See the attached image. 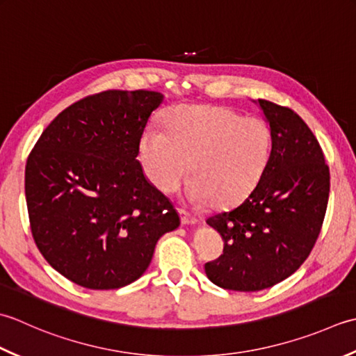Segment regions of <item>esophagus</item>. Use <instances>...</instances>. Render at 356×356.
<instances>
[{"label": "esophagus", "instance_id": "esophagus-1", "mask_svg": "<svg viewBox=\"0 0 356 356\" xmlns=\"http://www.w3.org/2000/svg\"><path fill=\"white\" fill-rule=\"evenodd\" d=\"M178 213H179L181 222H183L184 226H188V224H197V222H198V220L195 218L193 215H191L188 212H186L184 209H178Z\"/></svg>", "mask_w": 356, "mask_h": 356}]
</instances>
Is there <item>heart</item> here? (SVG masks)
Instances as JSON below:
<instances>
[{
  "mask_svg": "<svg viewBox=\"0 0 356 356\" xmlns=\"http://www.w3.org/2000/svg\"><path fill=\"white\" fill-rule=\"evenodd\" d=\"M164 129H149L140 152L150 183L173 193L191 170L186 197L193 204L226 209L257 187L269 163L267 122L224 106L184 104L164 115Z\"/></svg>",
  "mask_w": 356,
  "mask_h": 356,
  "instance_id": "obj_1",
  "label": "heart"
}]
</instances>
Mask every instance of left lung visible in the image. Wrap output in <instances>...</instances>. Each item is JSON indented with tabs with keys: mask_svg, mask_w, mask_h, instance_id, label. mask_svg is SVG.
<instances>
[{
	"mask_svg": "<svg viewBox=\"0 0 356 356\" xmlns=\"http://www.w3.org/2000/svg\"><path fill=\"white\" fill-rule=\"evenodd\" d=\"M272 134L269 163L241 204L206 221L224 239L206 263L213 284L258 292L300 269L314 249L327 209L330 173L320 143L292 108L258 99Z\"/></svg>",
	"mask_w": 356,
	"mask_h": 356,
	"instance_id": "obj_1",
	"label": "left lung"
}]
</instances>
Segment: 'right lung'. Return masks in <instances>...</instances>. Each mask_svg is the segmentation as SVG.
Instances as JSON below:
<instances>
[{
  "label": "right lung",
  "mask_w": 356,
  "mask_h": 356,
  "mask_svg": "<svg viewBox=\"0 0 356 356\" xmlns=\"http://www.w3.org/2000/svg\"><path fill=\"white\" fill-rule=\"evenodd\" d=\"M152 90L86 97L50 122L26 164V201L36 248L75 284L124 287L146 272L158 239L179 226L169 198L136 156Z\"/></svg>",
  "instance_id": "right-lung-1"
}]
</instances>
